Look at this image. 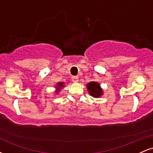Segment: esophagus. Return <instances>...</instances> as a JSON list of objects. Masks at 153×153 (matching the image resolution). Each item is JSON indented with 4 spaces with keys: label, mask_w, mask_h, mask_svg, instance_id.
Returning a JSON list of instances; mask_svg holds the SVG:
<instances>
[{
    "label": "esophagus",
    "mask_w": 153,
    "mask_h": 153,
    "mask_svg": "<svg viewBox=\"0 0 153 153\" xmlns=\"http://www.w3.org/2000/svg\"><path fill=\"white\" fill-rule=\"evenodd\" d=\"M71 80L73 82H78V76H73L71 78Z\"/></svg>",
    "instance_id": "obj_1"
}]
</instances>
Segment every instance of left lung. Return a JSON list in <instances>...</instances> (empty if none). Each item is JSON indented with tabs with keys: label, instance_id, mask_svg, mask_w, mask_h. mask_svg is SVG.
<instances>
[{
	"label": "left lung",
	"instance_id": "left-lung-1",
	"mask_svg": "<svg viewBox=\"0 0 153 153\" xmlns=\"http://www.w3.org/2000/svg\"><path fill=\"white\" fill-rule=\"evenodd\" d=\"M88 90L89 91V94L95 98H99L102 94V89L100 87L99 83L96 82H91L87 84Z\"/></svg>",
	"mask_w": 153,
	"mask_h": 153
}]
</instances>
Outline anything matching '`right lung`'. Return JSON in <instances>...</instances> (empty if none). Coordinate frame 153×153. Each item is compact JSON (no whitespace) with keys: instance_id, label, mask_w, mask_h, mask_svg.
I'll return each instance as SVG.
<instances>
[{"instance_id":"add662e5","label":"right lung","mask_w":153,"mask_h":153,"mask_svg":"<svg viewBox=\"0 0 153 153\" xmlns=\"http://www.w3.org/2000/svg\"><path fill=\"white\" fill-rule=\"evenodd\" d=\"M62 84H63V82H59V83L57 84V85H58V86H59V88H62V87L63 86Z\"/></svg>"}]
</instances>
